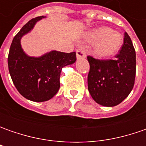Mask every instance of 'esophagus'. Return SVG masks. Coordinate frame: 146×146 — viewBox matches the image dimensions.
<instances>
[{"label":"esophagus","mask_w":146,"mask_h":146,"mask_svg":"<svg viewBox=\"0 0 146 146\" xmlns=\"http://www.w3.org/2000/svg\"><path fill=\"white\" fill-rule=\"evenodd\" d=\"M76 57H77V59L84 58L86 57V54L82 49H77V51H76Z\"/></svg>","instance_id":"obj_1"}]
</instances>
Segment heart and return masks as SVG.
I'll use <instances>...</instances> for the list:
<instances>
[{
	"label": "heart",
	"instance_id": "1",
	"mask_svg": "<svg viewBox=\"0 0 146 146\" xmlns=\"http://www.w3.org/2000/svg\"><path fill=\"white\" fill-rule=\"evenodd\" d=\"M88 40L96 43L94 53L99 58H110L118 53L123 44V37L119 33L109 27H100L89 33Z\"/></svg>",
	"mask_w": 146,
	"mask_h": 146
}]
</instances>
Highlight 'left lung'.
<instances>
[{
  "mask_svg": "<svg viewBox=\"0 0 146 146\" xmlns=\"http://www.w3.org/2000/svg\"><path fill=\"white\" fill-rule=\"evenodd\" d=\"M119 52L115 60L87 57L90 65L88 76V91L93 100L104 106H115L121 103L134 86L136 52L127 32Z\"/></svg>",
  "mask_w": 146,
  "mask_h": 146,
  "instance_id": "obj_1",
  "label": "left lung"
}]
</instances>
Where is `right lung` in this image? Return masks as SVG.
I'll list each match as a JSON object with an SVG mask.
<instances>
[{"mask_svg":"<svg viewBox=\"0 0 146 146\" xmlns=\"http://www.w3.org/2000/svg\"><path fill=\"white\" fill-rule=\"evenodd\" d=\"M44 17L31 19L14 37L8 56L9 71L19 93L32 102H45L53 98L60 88L62 67L76 61V52L51 51L40 58L29 57L21 47V38Z\"/></svg>","mask_w":146,"mask_h":146,"instance_id":"obj_1","label":"right lung"}]
</instances>
